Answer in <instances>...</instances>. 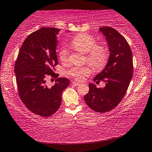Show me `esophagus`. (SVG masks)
I'll list each match as a JSON object with an SVG mask.
<instances>
[{
  "mask_svg": "<svg viewBox=\"0 0 152 152\" xmlns=\"http://www.w3.org/2000/svg\"><path fill=\"white\" fill-rule=\"evenodd\" d=\"M72 84L74 86H79L80 84V83H78V82H74V81H73V82H72Z\"/></svg>",
  "mask_w": 152,
  "mask_h": 152,
  "instance_id": "1",
  "label": "esophagus"
}]
</instances>
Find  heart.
Returning <instances> with one entry per match:
<instances>
[{"label": "heart", "mask_w": 152, "mask_h": 152, "mask_svg": "<svg viewBox=\"0 0 152 152\" xmlns=\"http://www.w3.org/2000/svg\"><path fill=\"white\" fill-rule=\"evenodd\" d=\"M73 47L80 52L86 53V59L89 64L96 70H101L107 64L109 53L107 48L104 45H96V40L91 35L81 33L76 35L72 42ZM68 58V51L64 47L60 52V59L62 62H66ZM91 68L88 66L83 67H73L68 72V75L77 80H82L84 76L89 75Z\"/></svg>", "instance_id": "b5f03b06"}]
</instances>
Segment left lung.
Instances as JSON below:
<instances>
[{
  "label": "left lung",
  "instance_id": "8db88e82",
  "mask_svg": "<svg viewBox=\"0 0 152 152\" xmlns=\"http://www.w3.org/2000/svg\"><path fill=\"white\" fill-rule=\"evenodd\" d=\"M105 37L109 58L103 70L94 77V81H103L104 88H97L89 84V92L84 99L86 104L94 111L106 113L116 107L121 101L133 76V56L125 37L110 27L99 28Z\"/></svg>",
  "mask_w": 152,
  "mask_h": 152
}]
</instances>
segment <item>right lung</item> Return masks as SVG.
I'll return each instance as SVG.
<instances>
[{
  "mask_svg": "<svg viewBox=\"0 0 152 152\" xmlns=\"http://www.w3.org/2000/svg\"><path fill=\"white\" fill-rule=\"evenodd\" d=\"M60 29L43 27L31 33L20 48L15 65L19 95L32 113L50 117L57 111L61 102V92L70 84L66 78L54 73L57 65V35ZM48 76L57 77L54 86L45 85Z\"/></svg>",
  "mask_w": 152,
  "mask_h": 152,
  "instance_id": "add662e5",
  "label": "right lung"
}]
</instances>
